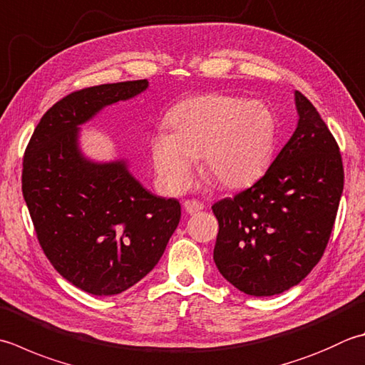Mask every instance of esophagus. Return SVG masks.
<instances>
[{
    "mask_svg": "<svg viewBox=\"0 0 365 365\" xmlns=\"http://www.w3.org/2000/svg\"><path fill=\"white\" fill-rule=\"evenodd\" d=\"M183 207H185V210H187L188 213H191V215H192V213L201 212L204 209V204L196 201V199H188V201H185Z\"/></svg>",
    "mask_w": 365,
    "mask_h": 365,
    "instance_id": "34e87169",
    "label": "esophagus"
}]
</instances>
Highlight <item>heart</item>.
I'll list each match as a JSON object with an SVG mask.
<instances>
[{
    "mask_svg": "<svg viewBox=\"0 0 365 365\" xmlns=\"http://www.w3.org/2000/svg\"><path fill=\"white\" fill-rule=\"evenodd\" d=\"M166 123L169 133L150 140V156L170 195L188 188L196 158L205 175L230 190L253 185L272 160L275 117L264 103L209 93L178 103Z\"/></svg>",
    "mask_w": 365,
    "mask_h": 365,
    "instance_id": "1",
    "label": "heart"
}]
</instances>
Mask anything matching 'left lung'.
Wrapping results in <instances>:
<instances>
[{"instance_id":"1","label":"left lung","mask_w":365,"mask_h":365,"mask_svg":"<svg viewBox=\"0 0 365 365\" xmlns=\"http://www.w3.org/2000/svg\"><path fill=\"white\" fill-rule=\"evenodd\" d=\"M297 126L252 188L212 205L213 261L232 287L274 296L310 274L329 242L344 191L339 145L318 110L294 91Z\"/></svg>"}]
</instances>
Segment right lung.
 Listing matches in <instances>:
<instances>
[{
    "mask_svg": "<svg viewBox=\"0 0 365 365\" xmlns=\"http://www.w3.org/2000/svg\"><path fill=\"white\" fill-rule=\"evenodd\" d=\"M147 88L144 78L71 93L44 113L25 152L21 191L39 244L56 272L95 296L142 280L180 221L177 199L142 187L126 158L96 161L81 145L82 125Z\"/></svg>",
    "mask_w": 365,
    "mask_h": 365,
    "instance_id": "right-lung-1",
    "label": "right lung"
}]
</instances>
